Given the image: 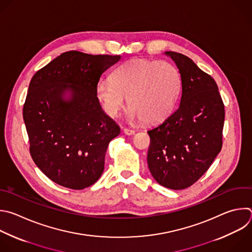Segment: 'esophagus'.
<instances>
[{
  "mask_svg": "<svg viewBox=\"0 0 252 252\" xmlns=\"http://www.w3.org/2000/svg\"><path fill=\"white\" fill-rule=\"evenodd\" d=\"M124 133L126 135H133L135 133L134 129H130V128H124Z\"/></svg>",
  "mask_w": 252,
  "mask_h": 252,
  "instance_id": "obj_1",
  "label": "esophagus"
}]
</instances>
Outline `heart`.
Masks as SVG:
<instances>
[{
	"label": "heart",
	"instance_id": "obj_1",
	"mask_svg": "<svg viewBox=\"0 0 252 252\" xmlns=\"http://www.w3.org/2000/svg\"><path fill=\"white\" fill-rule=\"evenodd\" d=\"M112 80H101L96 88L106 113L117 117L126 107V97L132 118L155 124L168 117L182 90V76L172 63L131 59L117 67Z\"/></svg>",
	"mask_w": 252,
	"mask_h": 252
}]
</instances>
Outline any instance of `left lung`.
Segmentation results:
<instances>
[{
	"instance_id": "left-lung-1",
	"label": "left lung",
	"mask_w": 252,
	"mask_h": 252,
	"mask_svg": "<svg viewBox=\"0 0 252 252\" xmlns=\"http://www.w3.org/2000/svg\"><path fill=\"white\" fill-rule=\"evenodd\" d=\"M182 76L178 109L148 130L147 163L163 187L183 190L210 168L222 146L224 105L216 81L184 54L166 51Z\"/></svg>"
}]
</instances>
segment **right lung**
Masks as SVG:
<instances>
[{"label":"right lung","mask_w":252,"mask_h":252,"mask_svg":"<svg viewBox=\"0 0 252 252\" xmlns=\"http://www.w3.org/2000/svg\"><path fill=\"white\" fill-rule=\"evenodd\" d=\"M120 55L67 51L32 78L24 104L30 152L38 168L56 184L82 190L104 171L110 141L120 134L100 106L96 88ZM66 90L69 101L63 100Z\"/></svg>","instance_id":"obj_1"}]
</instances>
